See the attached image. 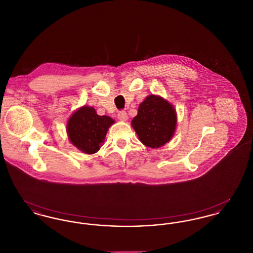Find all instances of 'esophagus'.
<instances>
[{
	"label": "esophagus",
	"instance_id": "esophagus-1",
	"mask_svg": "<svg viewBox=\"0 0 253 253\" xmlns=\"http://www.w3.org/2000/svg\"><path fill=\"white\" fill-rule=\"evenodd\" d=\"M118 119L121 121H126L128 120V115L125 111H120L118 114Z\"/></svg>",
	"mask_w": 253,
	"mask_h": 253
}]
</instances>
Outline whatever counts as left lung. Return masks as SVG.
<instances>
[{"label": "left lung", "instance_id": "8db88e82", "mask_svg": "<svg viewBox=\"0 0 253 253\" xmlns=\"http://www.w3.org/2000/svg\"><path fill=\"white\" fill-rule=\"evenodd\" d=\"M132 126L143 144L159 148L169 141L175 131V110L167 100L151 95L140 103Z\"/></svg>", "mask_w": 253, "mask_h": 253}]
</instances>
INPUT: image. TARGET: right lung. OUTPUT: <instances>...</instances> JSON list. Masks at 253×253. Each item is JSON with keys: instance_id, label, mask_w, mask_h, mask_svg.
<instances>
[{"instance_id": "1", "label": "right lung", "mask_w": 253, "mask_h": 253, "mask_svg": "<svg viewBox=\"0 0 253 253\" xmlns=\"http://www.w3.org/2000/svg\"><path fill=\"white\" fill-rule=\"evenodd\" d=\"M114 121L107 116H98L92 107L84 106L76 111L68 121L69 139L85 154H95L103 143Z\"/></svg>"}]
</instances>
